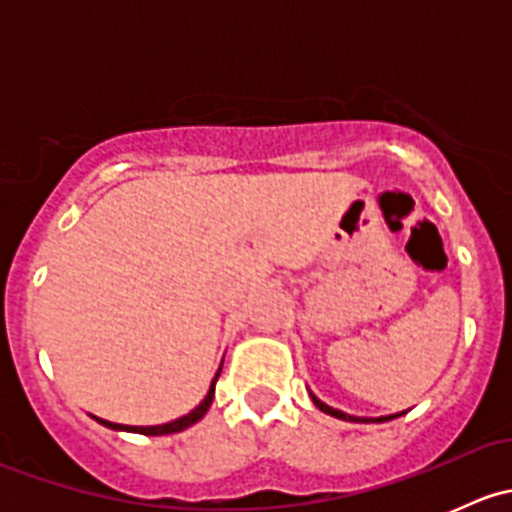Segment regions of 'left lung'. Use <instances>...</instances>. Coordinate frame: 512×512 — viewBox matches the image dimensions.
<instances>
[{
    "mask_svg": "<svg viewBox=\"0 0 512 512\" xmlns=\"http://www.w3.org/2000/svg\"><path fill=\"white\" fill-rule=\"evenodd\" d=\"M309 396H312L314 406H317L319 411H324V414H329V416H334V418H342V421H354V423H371V421H376V423H384V421H391V418L401 416V414H394V416H379V418H359V416H349V414H344V411L332 409V406H327V404H324V401H319L317 396H314V394H309Z\"/></svg>",
    "mask_w": 512,
    "mask_h": 512,
    "instance_id": "left-lung-1",
    "label": "left lung"
}]
</instances>
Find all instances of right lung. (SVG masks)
Segmentation results:
<instances>
[{
    "label": "right lung",
    "mask_w": 512,
    "mask_h": 512,
    "mask_svg": "<svg viewBox=\"0 0 512 512\" xmlns=\"http://www.w3.org/2000/svg\"><path fill=\"white\" fill-rule=\"evenodd\" d=\"M220 369H223V366H220ZM218 376H220V371H218V374H215L213 384H210L208 396H205V399L200 401V404L195 406V409L190 411L188 416H180V418H175V421H170V423H160V426H123V423L106 421V418H96V416L94 418H96L98 423H101V426L113 428V431H131V433H143V436H168V433H178V431H183V428H188V426H193V423H198L200 418L208 414L210 404H213L215 381H218Z\"/></svg>",
    "instance_id": "1"
}]
</instances>
